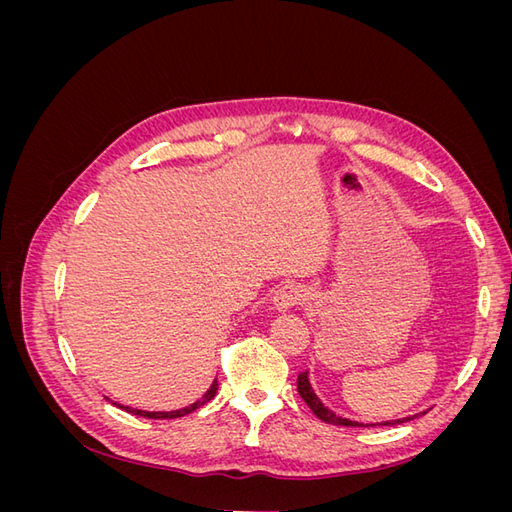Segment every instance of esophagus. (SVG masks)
I'll return each mask as SVG.
<instances>
[{"label":"esophagus","instance_id":"obj_1","mask_svg":"<svg viewBox=\"0 0 512 512\" xmlns=\"http://www.w3.org/2000/svg\"><path fill=\"white\" fill-rule=\"evenodd\" d=\"M305 301H307V290L299 284H284L273 297V305L277 312H286V309L294 305H303Z\"/></svg>","mask_w":512,"mask_h":512}]
</instances>
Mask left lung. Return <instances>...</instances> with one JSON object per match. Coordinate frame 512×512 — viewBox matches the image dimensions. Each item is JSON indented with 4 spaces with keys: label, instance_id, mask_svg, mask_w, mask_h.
I'll use <instances>...</instances> for the list:
<instances>
[{
    "label": "left lung",
    "instance_id": "1",
    "mask_svg": "<svg viewBox=\"0 0 512 512\" xmlns=\"http://www.w3.org/2000/svg\"><path fill=\"white\" fill-rule=\"evenodd\" d=\"M297 389H299V395L301 399L305 401V404L309 406V410H312L320 421L329 423V425H339V427H361V423L356 421H350V418H342L337 416L335 412H331L329 408L322 406V401L316 397V393L312 391V386H309V380H307V371H303V374H299V380H297ZM414 416H408V418H397V421H386V423H380V425H401L406 421H412Z\"/></svg>",
    "mask_w": 512,
    "mask_h": 512
}]
</instances>
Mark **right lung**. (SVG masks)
Segmentation results:
<instances>
[{"label": "right lung", "mask_w": 512, "mask_h": 512, "mask_svg": "<svg viewBox=\"0 0 512 512\" xmlns=\"http://www.w3.org/2000/svg\"><path fill=\"white\" fill-rule=\"evenodd\" d=\"M215 391H218V380L211 384V389L203 395V399H198L196 404H192L188 408H181V410H173V412H145V410H134V408H128V406H119V408L130 412V414H136V416H145V418H179V416H185V414L198 410L200 406H205L207 401H211L215 397Z\"/></svg>", "instance_id": "1"}]
</instances>
